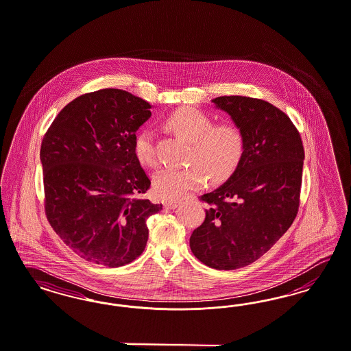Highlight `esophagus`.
<instances>
[{
  "mask_svg": "<svg viewBox=\"0 0 351 351\" xmlns=\"http://www.w3.org/2000/svg\"><path fill=\"white\" fill-rule=\"evenodd\" d=\"M180 204H181L180 200H167L164 203V206H165V208H168V209H176Z\"/></svg>",
  "mask_w": 351,
  "mask_h": 351,
  "instance_id": "obj_1",
  "label": "esophagus"
}]
</instances>
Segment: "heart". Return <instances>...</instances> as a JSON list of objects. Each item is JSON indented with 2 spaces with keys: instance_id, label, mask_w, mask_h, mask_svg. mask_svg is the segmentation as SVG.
Masks as SVG:
<instances>
[{
  "instance_id": "heart-1",
  "label": "heart",
  "mask_w": 351,
  "mask_h": 351,
  "mask_svg": "<svg viewBox=\"0 0 351 351\" xmlns=\"http://www.w3.org/2000/svg\"><path fill=\"white\" fill-rule=\"evenodd\" d=\"M170 131L191 143L186 168L158 170L154 177V193L160 199H178L191 190L229 180L238 169L246 148L242 130L233 123H217L195 108H182L165 119ZM134 152L147 167L158 164L155 132L145 128L135 136Z\"/></svg>"
}]
</instances>
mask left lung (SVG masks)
Masks as SVG:
<instances>
[{"instance_id":"obj_1","label":"left lung","mask_w":351,"mask_h":351,"mask_svg":"<svg viewBox=\"0 0 351 351\" xmlns=\"http://www.w3.org/2000/svg\"><path fill=\"white\" fill-rule=\"evenodd\" d=\"M246 139L233 176L217 190L199 196L206 220L190 237L197 259L232 271L261 258L297 217L304 149L298 129L281 109L247 96H220Z\"/></svg>"}]
</instances>
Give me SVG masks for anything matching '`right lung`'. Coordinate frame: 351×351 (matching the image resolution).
<instances>
[{
    "instance_id": "1",
    "label": "right lung",
    "mask_w": 351,
    "mask_h": 351,
    "mask_svg": "<svg viewBox=\"0 0 351 351\" xmlns=\"http://www.w3.org/2000/svg\"><path fill=\"white\" fill-rule=\"evenodd\" d=\"M151 104L129 92H88L54 118L40 160L53 230L82 259L116 268L145 248V221L162 209L144 194L151 180L134 152Z\"/></svg>"
}]
</instances>
